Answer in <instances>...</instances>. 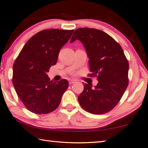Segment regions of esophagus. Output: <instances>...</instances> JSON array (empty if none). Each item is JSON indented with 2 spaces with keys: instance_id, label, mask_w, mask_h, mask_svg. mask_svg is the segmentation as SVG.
<instances>
[{
  "instance_id": "esophagus-1",
  "label": "esophagus",
  "mask_w": 148,
  "mask_h": 148,
  "mask_svg": "<svg viewBox=\"0 0 148 148\" xmlns=\"http://www.w3.org/2000/svg\"><path fill=\"white\" fill-rule=\"evenodd\" d=\"M69 82V84L71 85V84H74L75 82H76V81H75V80H73V79H70Z\"/></svg>"
}]
</instances>
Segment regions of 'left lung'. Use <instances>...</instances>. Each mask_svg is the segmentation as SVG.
<instances>
[{
    "label": "left lung",
    "instance_id": "obj_1",
    "mask_svg": "<svg viewBox=\"0 0 148 148\" xmlns=\"http://www.w3.org/2000/svg\"><path fill=\"white\" fill-rule=\"evenodd\" d=\"M79 40L89 57L90 77L99 83L92 88L84 84L79 95L81 106L92 114L107 113L118 104L129 85V62L121 46L106 32L96 29L79 28L74 31L71 43Z\"/></svg>",
    "mask_w": 148,
    "mask_h": 148
}]
</instances>
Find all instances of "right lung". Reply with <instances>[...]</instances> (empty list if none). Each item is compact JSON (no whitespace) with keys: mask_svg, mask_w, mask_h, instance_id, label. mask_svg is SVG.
<instances>
[{"mask_svg":"<svg viewBox=\"0 0 148 148\" xmlns=\"http://www.w3.org/2000/svg\"><path fill=\"white\" fill-rule=\"evenodd\" d=\"M74 30L45 29L25 44L13 65L12 82L26 108L46 114L57 108L69 87L66 79L53 82L47 75L56 64L60 49L69 40Z\"/></svg>","mask_w":148,"mask_h":148,"instance_id":"1","label":"right lung"}]
</instances>
